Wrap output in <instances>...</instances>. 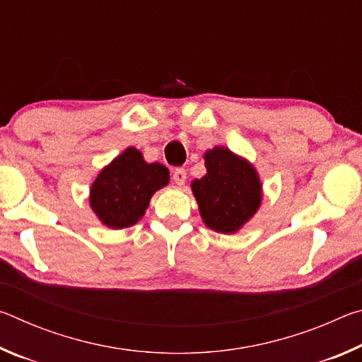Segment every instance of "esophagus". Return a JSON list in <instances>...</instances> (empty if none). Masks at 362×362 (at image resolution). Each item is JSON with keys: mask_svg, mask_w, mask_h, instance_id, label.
<instances>
[{"mask_svg": "<svg viewBox=\"0 0 362 362\" xmlns=\"http://www.w3.org/2000/svg\"><path fill=\"white\" fill-rule=\"evenodd\" d=\"M173 179H174V182H175L179 187L183 185V183H185V180H187V170L182 169V168H177V169L174 170V174H173Z\"/></svg>", "mask_w": 362, "mask_h": 362, "instance_id": "obj_1", "label": "esophagus"}]
</instances>
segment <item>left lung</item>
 I'll return each instance as SVG.
<instances>
[{
  "mask_svg": "<svg viewBox=\"0 0 362 362\" xmlns=\"http://www.w3.org/2000/svg\"><path fill=\"white\" fill-rule=\"evenodd\" d=\"M204 161L207 174L192 182L201 217L212 230L235 233L259 211V174L249 161L223 146L206 151Z\"/></svg>",
  "mask_w": 362,
  "mask_h": 362,
  "instance_id": "obj_1",
  "label": "left lung"
}]
</instances>
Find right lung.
I'll use <instances>...</instances> for the list:
<instances>
[{
    "label": "right lung",
    "mask_w": 362,
    "mask_h": 362,
    "mask_svg": "<svg viewBox=\"0 0 362 362\" xmlns=\"http://www.w3.org/2000/svg\"><path fill=\"white\" fill-rule=\"evenodd\" d=\"M169 183V170L145 163L139 150H124L100 170L90 187V207L103 225L127 228L144 217L155 192Z\"/></svg>",
    "instance_id": "add662e5"
}]
</instances>
